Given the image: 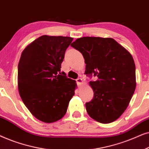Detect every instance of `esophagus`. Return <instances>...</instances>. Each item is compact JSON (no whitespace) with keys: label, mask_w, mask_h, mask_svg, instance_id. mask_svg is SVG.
<instances>
[{"label":"esophagus","mask_w":149,"mask_h":149,"mask_svg":"<svg viewBox=\"0 0 149 149\" xmlns=\"http://www.w3.org/2000/svg\"><path fill=\"white\" fill-rule=\"evenodd\" d=\"M77 84H78V85L79 87L80 86H81V85H82V84L83 83V79H77Z\"/></svg>","instance_id":"1"}]
</instances>
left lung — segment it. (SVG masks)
<instances>
[{"mask_svg": "<svg viewBox=\"0 0 149 149\" xmlns=\"http://www.w3.org/2000/svg\"><path fill=\"white\" fill-rule=\"evenodd\" d=\"M71 46L85 59V74H93L89 85L93 97L85 104L89 117L102 123H110L127 109L136 86V66L128 51L112 38L82 37Z\"/></svg>", "mask_w": 149, "mask_h": 149, "instance_id": "8db88e82", "label": "left lung"}]
</instances>
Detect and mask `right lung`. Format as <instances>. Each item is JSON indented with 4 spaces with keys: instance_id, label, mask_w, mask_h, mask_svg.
Wrapping results in <instances>:
<instances>
[{
    "instance_id": "1",
    "label": "right lung",
    "mask_w": 149,
    "mask_h": 149,
    "mask_svg": "<svg viewBox=\"0 0 149 149\" xmlns=\"http://www.w3.org/2000/svg\"><path fill=\"white\" fill-rule=\"evenodd\" d=\"M72 40L68 36L43 35L22 53L18 91L27 109L40 121L50 123L62 119L74 95L76 81L60 72L65 52Z\"/></svg>"
}]
</instances>
